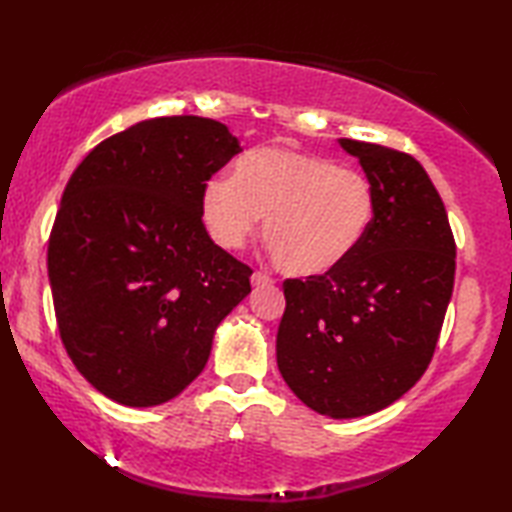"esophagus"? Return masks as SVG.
<instances>
[{"mask_svg": "<svg viewBox=\"0 0 512 512\" xmlns=\"http://www.w3.org/2000/svg\"><path fill=\"white\" fill-rule=\"evenodd\" d=\"M274 280H271L267 274H263V271H254L252 274V285L254 287H269Z\"/></svg>", "mask_w": 512, "mask_h": 512, "instance_id": "esophagus-1", "label": "esophagus"}]
</instances>
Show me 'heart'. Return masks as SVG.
Here are the masks:
<instances>
[{
  "label": "heart",
  "mask_w": 512,
  "mask_h": 512,
  "mask_svg": "<svg viewBox=\"0 0 512 512\" xmlns=\"http://www.w3.org/2000/svg\"><path fill=\"white\" fill-rule=\"evenodd\" d=\"M375 214L371 181L325 156L285 145L243 152L229 181L201 192V216L212 241L241 249L263 216V241L280 271L316 278L338 269L367 236Z\"/></svg>",
  "instance_id": "1"
}]
</instances>
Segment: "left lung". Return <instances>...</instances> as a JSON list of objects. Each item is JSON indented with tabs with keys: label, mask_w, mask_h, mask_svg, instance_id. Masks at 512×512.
Listing matches in <instances>:
<instances>
[{
	"label": "left lung",
	"mask_w": 512,
	"mask_h": 512,
	"mask_svg": "<svg viewBox=\"0 0 512 512\" xmlns=\"http://www.w3.org/2000/svg\"><path fill=\"white\" fill-rule=\"evenodd\" d=\"M375 192L353 256L325 276L285 280L276 360L287 387L333 420L387 409L422 378L455 280V238L411 154L340 139Z\"/></svg>",
	"instance_id": "obj_1"
}]
</instances>
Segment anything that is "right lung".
<instances>
[{"label": "right lung", "instance_id": "right-lung-1", "mask_svg": "<svg viewBox=\"0 0 512 512\" xmlns=\"http://www.w3.org/2000/svg\"><path fill=\"white\" fill-rule=\"evenodd\" d=\"M241 152L203 117L141 121L72 172L48 241L59 336L106 398L156 406L205 369L252 269L214 245L201 192Z\"/></svg>", "mask_w": 512, "mask_h": 512}]
</instances>
